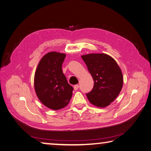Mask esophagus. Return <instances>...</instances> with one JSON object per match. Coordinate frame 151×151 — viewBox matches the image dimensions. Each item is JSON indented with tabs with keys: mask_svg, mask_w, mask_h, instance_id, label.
Returning <instances> with one entry per match:
<instances>
[{
	"mask_svg": "<svg viewBox=\"0 0 151 151\" xmlns=\"http://www.w3.org/2000/svg\"><path fill=\"white\" fill-rule=\"evenodd\" d=\"M73 87H74V89H75V90H77L78 89L79 86H78V84H76V85H75V86H74Z\"/></svg>",
	"mask_w": 151,
	"mask_h": 151,
	"instance_id": "obj_1",
	"label": "esophagus"
}]
</instances>
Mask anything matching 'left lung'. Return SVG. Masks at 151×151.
I'll list each match as a JSON object with an SVG mask.
<instances>
[{"instance_id":"obj_1","label":"left lung","mask_w":151,"mask_h":151,"mask_svg":"<svg viewBox=\"0 0 151 151\" xmlns=\"http://www.w3.org/2000/svg\"><path fill=\"white\" fill-rule=\"evenodd\" d=\"M94 81V87L86 94L90 102L99 108L109 106L121 92L123 78L116 61L104 53L82 56Z\"/></svg>"}]
</instances>
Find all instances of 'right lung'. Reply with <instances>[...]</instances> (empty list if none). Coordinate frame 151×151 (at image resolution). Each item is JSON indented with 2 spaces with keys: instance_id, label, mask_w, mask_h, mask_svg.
Here are the masks:
<instances>
[{
  "instance_id": "1",
  "label": "right lung",
  "mask_w": 151,
  "mask_h": 151,
  "mask_svg": "<svg viewBox=\"0 0 151 151\" xmlns=\"http://www.w3.org/2000/svg\"><path fill=\"white\" fill-rule=\"evenodd\" d=\"M66 55L49 52L40 61L34 76V87L39 100L54 110L63 108L72 97L73 88L63 73Z\"/></svg>"
}]
</instances>
